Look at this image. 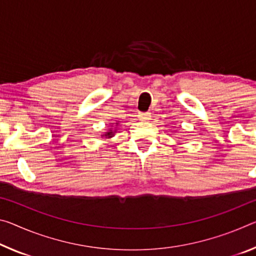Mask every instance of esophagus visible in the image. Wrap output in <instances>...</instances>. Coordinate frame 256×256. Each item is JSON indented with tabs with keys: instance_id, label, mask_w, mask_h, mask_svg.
Returning a JSON list of instances; mask_svg holds the SVG:
<instances>
[{
	"instance_id": "34e87169",
	"label": "esophagus",
	"mask_w": 256,
	"mask_h": 256,
	"mask_svg": "<svg viewBox=\"0 0 256 256\" xmlns=\"http://www.w3.org/2000/svg\"><path fill=\"white\" fill-rule=\"evenodd\" d=\"M139 116H140V120H144V122L150 120V118H152V115H150V112H142V114H140Z\"/></svg>"
}]
</instances>
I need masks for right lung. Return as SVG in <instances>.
<instances>
[{
    "instance_id": "1",
    "label": "right lung",
    "mask_w": 256,
    "mask_h": 256,
    "mask_svg": "<svg viewBox=\"0 0 256 256\" xmlns=\"http://www.w3.org/2000/svg\"><path fill=\"white\" fill-rule=\"evenodd\" d=\"M116 124H118V123H116ZM116 132V130H109V131L108 132H106V133H104V134H102V136H106V138H108V139H109V138H112V136H114V133H115Z\"/></svg>"
}]
</instances>
